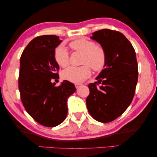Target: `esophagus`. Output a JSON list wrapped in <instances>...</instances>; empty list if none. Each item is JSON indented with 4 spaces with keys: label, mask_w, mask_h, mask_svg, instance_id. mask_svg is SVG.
Segmentation results:
<instances>
[{
    "label": "esophagus",
    "mask_w": 157,
    "mask_h": 157,
    "mask_svg": "<svg viewBox=\"0 0 157 157\" xmlns=\"http://www.w3.org/2000/svg\"><path fill=\"white\" fill-rule=\"evenodd\" d=\"M81 86V83H76L75 84V87H76V88H79V87H80Z\"/></svg>",
    "instance_id": "obj_1"
}]
</instances>
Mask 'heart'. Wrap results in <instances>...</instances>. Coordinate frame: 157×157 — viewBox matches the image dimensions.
Returning a JSON list of instances; mask_svg holds the SVG:
<instances>
[{"label":"heart","instance_id":"1","mask_svg":"<svg viewBox=\"0 0 157 157\" xmlns=\"http://www.w3.org/2000/svg\"><path fill=\"white\" fill-rule=\"evenodd\" d=\"M74 51L82 53L79 67H70L62 72V78L74 83H81L91 75V69L94 71L102 70L106 65V53L102 45L95 44L87 37H80L69 44ZM54 59L61 67H66L69 64L67 51L63 45L58 46L54 51Z\"/></svg>","mask_w":157,"mask_h":157}]
</instances>
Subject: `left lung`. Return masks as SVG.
<instances>
[{
  "mask_svg": "<svg viewBox=\"0 0 157 157\" xmlns=\"http://www.w3.org/2000/svg\"><path fill=\"white\" fill-rule=\"evenodd\" d=\"M91 38L106 50V63L90 83L86 105L91 116L100 122L113 121L124 113L134 97L138 82V63L134 48L122 33L102 29Z\"/></svg>",
  "mask_w": 157,
  "mask_h": 157,
  "instance_id": "left-lung-1",
  "label": "left lung"
}]
</instances>
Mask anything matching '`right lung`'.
<instances>
[{
  "label": "right lung",
  "instance_id": "add662e5",
  "mask_svg": "<svg viewBox=\"0 0 157 157\" xmlns=\"http://www.w3.org/2000/svg\"><path fill=\"white\" fill-rule=\"evenodd\" d=\"M61 42L56 35L38 36L28 44L20 58L19 90L22 104L36 122L48 127L65 120L67 98L76 91L68 81L59 86L51 82L59 78L54 51Z\"/></svg>",
  "mask_w": 157,
  "mask_h": 157
}]
</instances>
